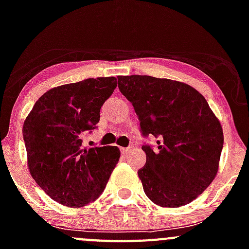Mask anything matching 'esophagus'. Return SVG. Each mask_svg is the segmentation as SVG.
Segmentation results:
<instances>
[{"label": "esophagus", "mask_w": 249, "mask_h": 249, "mask_svg": "<svg viewBox=\"0 0 249 249\" xmlns=\"http://www.w3.org/2000/svg\"><path fill=\"white\" fill-rule=\"evenodd\" d=\"M131 148H132V147H127V148H122V149H120V150H122V153H123V154H127V153H129V152H130V150H131Z\"/></svg>", "instance_id": "1"}]
</instances>
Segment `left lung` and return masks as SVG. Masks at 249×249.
I'll return each mask as SVG.
<instances>
[{
    "mask_svg": "<svg viewBox=\"0 0 249 249\" xmlns=\"http://www.w3.org/2000/svg\"><path fill=\"white\" fill-rule=\"evenodd\" d=\"M118 88L134 106L144 137L147 161L139 170L145 195L161 207L188 205L212 183L224 136L205 97L190 85L166 78L119 76Z\"/></svg>",
    "mask_w": 249,
    "mask_h": 249,
    "instance_id": "obj_1",
    "label": "left lung"
}]
</instances>
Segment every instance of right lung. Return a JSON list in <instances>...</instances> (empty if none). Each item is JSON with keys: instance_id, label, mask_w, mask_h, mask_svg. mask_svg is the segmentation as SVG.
<instances>
[{"instance_id": "add662e5", "label": "right lung", "mask_w": 249, "mask_h": 249, "mask_svg": "<svg viewBox=\"0 0 249 249\" xmlns=\"http://www.w3.org/2000/svg\"><path fill=\"white\" fill-rule=\"evenodd\" d=\"M117 88L115 77L88 78L48 90L24 122L32 178L54 201L82 207L106 188L120 158L114 145L82 148V136L100 122V109Z\"/></svg>"}]
</instances>
